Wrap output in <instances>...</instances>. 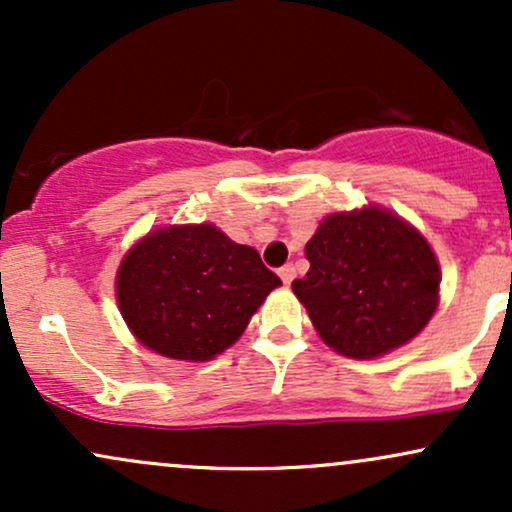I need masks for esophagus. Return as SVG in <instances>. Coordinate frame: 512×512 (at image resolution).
I'll list each match as a JSON object with an SVG mask.
<instances>
[{"mask_svg":"<svg viewBox=\"0 0 512 512\" xmlns=\"http://www.w3.org/2000/svg\"><path fill=\"white\" fill-rule=\"evenodd\" d=\"M279 276H281V281H284V284L289 286L291 281H293V276H296V267H293V264H284V267L279 269Z\"/></svg>","mask_w":512,"mask_h":512,"instance_id":"esophagus-1","label":"esophagus"}]
</instances>
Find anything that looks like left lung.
I'll use <instances>...</instances> for the list:
<instances>
[{"label":"left lung","instance_id":"1","mask_svg":"<svg viewBox=\"0 0 512 512\" xmlns=\"http://www.w3.org/2000/svg\"><path fill=\"white\" fill-rule=\"evenodd\" d=\"M310 269L291 284L322 342L351 358L383 356L426 327L440 269L416 228L378 207L332 214L305 245Z\"/></svg>","mask_w":512,"mask_h":512}]
</instances>
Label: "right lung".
<instances>
[{
    "instance_id": "add662e5",
    "label": "right lung",
    "mask_w": 512,
    "mask_h": 512,
    "mask_svg": "<svg viewBox=\"0 0 512 512\" xmlns=\"http://www.w3.org/2000/svg\"><path fill=\"white\" fill-rule=\"evenodd\" d=\"M281 279L216 226H168L139 240L117 272L129 330L156 354L209 361L228 349Z\"/></svg>"
}]
</instances>
